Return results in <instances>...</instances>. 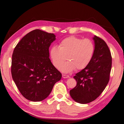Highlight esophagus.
Segmentation results:
<instances>
[{"label": "esophagus", "mask_w": 124, "mask_h": 124, "mask_svg": "<svg viewBox=\"0 0 124 124\" xmlns=\"http://www.w3.org/2000/svg\"><path fill=\"white\" fill-rule=\"evenodd\" d=\"M62 77L64 78H69V75H64V74H63L62 75Z\"/></svg>", "instance_id": "esophagus-1"}]
</instances>
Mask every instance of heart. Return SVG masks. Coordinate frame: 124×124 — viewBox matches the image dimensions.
<instances>
[{
	"mask_svg": "<svg viewBox=\"0 0 124 124\" xmlns=\"http://www.w3.org/2000/svg\"><path fill=\"white\" fill-rule=\"evenodd\" d=\"M95 50L93 41L70 36L61 41L59 47L54 46L50 48V56L53 64L60 69L65 61H68L61 68L64 72L82 70L90 63Z\"/></svg>",
	"mask_w": 124,
	"mask_h": 124,
	"instance_id": "b5f03b06",
	"label": "heart"
}]
</instances>
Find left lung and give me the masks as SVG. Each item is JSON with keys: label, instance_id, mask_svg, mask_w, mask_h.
<instances>
[{"label": "left lung", "instance_id": "1", "mask_svg": "<svg viewBox=\"0 0 124 124\" xmlns=\"http://www.w3.org/2000/svg\"><path fill=\"white\" fill-rule=\"evenodd\" d=\"M95 50L90 63L76 74V86L70 91L71 98L77 103L87 104L95 100L107 85L112 67V56L108 46L102 39L93 38Z\"/></svg>", "mask_w": 124, "mask_h": 124}]
</instances>
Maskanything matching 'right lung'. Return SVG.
<instances>
[{
  "instance_id": "right-lung-1",
  "label": "right lung",
  "mask_w": 124,
  "mask_h": 124,
  "mask_svg": "<svg viewBox=\"0 0 124 124\" xmlns=\"http://www.w3.org/2000/svg\"><path fill=\"white\" fill-rule=\"evenodd\" d=\"M55 35L35 30L24 36L12 54V78L21 94L29 101H40L49 95L62 74L49 59V48Z\"/></svg>"
}]
</instances>
